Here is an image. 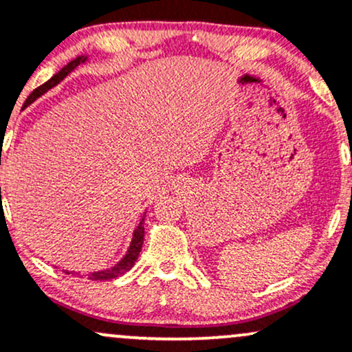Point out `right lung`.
Returning <instances> with one entry per match:
<instances>
[{
	"label": "right lung",
	"mask_w": 352,
	"mask_h": 352,
	"mask_svg": "<svg viewBox=\"0 0 352 352\" xmlns=\"http://www.w3.org/2000/svg\"><path fill=\"white\" fill-rule=\"evenodd\" d=\"M83 61H85V56H78V58H75V60H73V61H69L67 67L61 68L60 72L56 73V75H53L52 78L48 80V82L41 85V87H38L36 90H33V94L28 96V100H26L25 105H23V107H28L30 103H33L34 100L38 98V96L43 95L45 91L50 90V88H52V87H55V85L60 82V80H63L65 76H67L68 73L72 72V69H75L80 63H83ZM0 199H1V187H0ZM144 235H145V229H144V219H142L140 226H138L137 230H135L133 241H132V244H130V249H129V252H126V256L123 257L117 265H113V267H111V269L98 270V272H90L88 279H90V280L117 279L118 276H122V274H125L126 270L132 269L133 264H135V261H137V258H138V254H140L142 245H144Z\"/></svg>",
	"instance_id": "right-lung-1"
}]
</instances>
